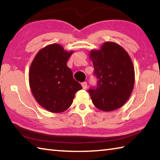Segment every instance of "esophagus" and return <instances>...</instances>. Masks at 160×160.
<instances>
[{
    "instance_id": "esophagus-1",
    "label": "esophagus",
    "mask_w": 160,
    "mask_h": 160,
    "mask_svg": "<svg viewBox=\"0 0 160 160\" xmlns=\"http://www.w3.org/2000/svg\"><path fill=\"white\" fill-rule=\"evenodd\" d=\"M81 85H82V87L84 90H85V89L87 88V87H88V83H87V82H84L81 84Z\"/></svg>"
}]
</instances>
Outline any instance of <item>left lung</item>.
Here are the masks:
<instances>
[{
	"label": "left lung",
	"instance_id": "left-lung-1",
	"mask_svg": "<svg viewBox=\"0 0 160 160\" xmlns=\"http://www.w3.org/2000/svg\"><path fill=\"white\" fill-rule=\"evenodd\" d=\"M97 88L89 90L92 101L97 109L112 112L128 101L133 90L135 71L127 51L115 42H107L100 50H92Z\"/></svg>",
	"mask_w": 160,
	"mask_h": 160
}]
</instances>
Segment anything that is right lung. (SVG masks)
Segmentation results:
<instances>
[{"label":"right lung","instance_id":"1","mask_svg":"<svg viewBox=\"0 0 160 160\" xmlns=\"http://www.w3.org/2000/svg\"><path fill=\"white\" fill-rule=\"evenodd\" d=\"M72 53L60 44H52L38 51L31 63L29 82L32 93L40 106L50 112L67 110L75 93L82 88L67 66Z\"/></svg>","mask_w":160,"mask_h":160}]
</instances>
